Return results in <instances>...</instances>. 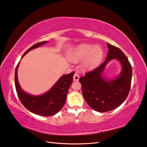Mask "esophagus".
I'll return each instance as SVG.
<instances>
[{"mask_svg": "<svg viewBox=\"0 0 147 147\" xmlns=\"http://www.w3.org/2000/svg\"><path fill=\"white\" fill-rule=\"evenodd\" d=\"M79 79H80V76L77 73H75L74 76H73V80L74 81H78Z\"/></svg>", "mask_w": 147, "mask_h": 147, "instance_id": "1", "label": "esophagus"}]
</instances>
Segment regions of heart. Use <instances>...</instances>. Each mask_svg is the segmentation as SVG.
<instances>
[{
  "label": "heart",
  "mask_w": 147,
  "mask_h": 147,
  "mask_svg": "<svg viewBox=\"0 0 147 147\" xmlns=\"http://www.w3.org/2000/svg\"><path fill=\"white\" fill-rule=\"evenodd\" d=\"M103 55V50L99 45L92 46L89 44H82L74 50L70 59L72 61L78 63L85 58L83 67L86 69H89L99 64L102 59Z\"/></svg>",
  "instance_id": "obj_1"
}]
</instances>
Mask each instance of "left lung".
Instances as JSON below:
<instances>
[{
  "label": "left lung",
  "mask_w": 147,
  "mask_h": 147,
  "mask_svg": "<svg viewBox=\"0 0 147 147\" xmlns=\"http://www.w3.org/2000/svg\"><path fill=\"white\" fill-rule=\"evenodd\" d=\"M108 53L105 61L93 71L80 78L82 92L89 107L99 112L111 111L119 107L129 95L132 69L129 59L117 47L107 43ZM118 60L122 66L119 76L107 79L103 73L112 59Z\"/></svg>",
  "instance_id": "1"
}]
</instances>
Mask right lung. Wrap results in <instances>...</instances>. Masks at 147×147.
I'll use <instances>...</instances> for the list:
<instances>
[{
    "instance_id": "add662e5",
    "label": "right lung",
    "mask_w": 147,
    "mask_h": 147,
    "mask_svg": "<svg viewBox=\"0 0 147 147\" xmlns=\"http://www.w3.org/2000/svg\"><path fill=\"white\" fill-rule=\"evenodd\" d=\"M48 42L47 41H44L34 45L25 52L22 58L33 49ZM19 63L20 61L15 72V85L18 97L22 104L29 111L38 115L51 116L58 113L66 102L67 94L73 82L74 72L63 75L50 90L43 94L34 96L25 92L20 87L17 78V69Z\"/></svg>"
}]
</instances>
